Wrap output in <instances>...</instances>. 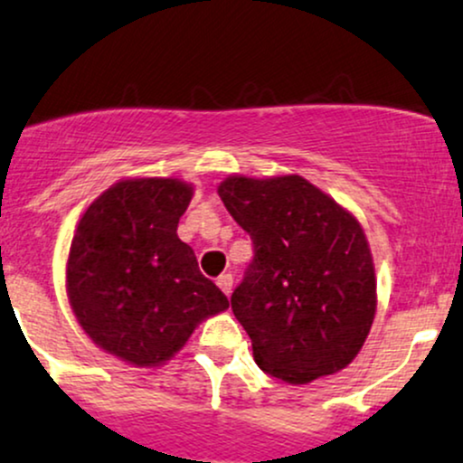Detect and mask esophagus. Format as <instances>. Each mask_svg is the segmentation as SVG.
<instances>
[{
    "instance_id": "obj_1",
    "label": "esophagus",
    "mask_w": 463,
    "mask_h": 463,
    "mask_svg": "<svg viewBox=\"0 0 463 463\" xmlns=\"http://www.w3.org/2000/svg\"><path fill=\"white\" fill-rule=\"evenodd\" d=\"M217 287H220V289L224 291L226 296H231V291H232V274H222L220 279H217Z\"/></svg>"
}]
</instances>
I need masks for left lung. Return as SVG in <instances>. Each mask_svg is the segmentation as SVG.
I'll use <instances>...</instances> for the list:
<instances>
[{"instance_id": "8db88e82", "label": "left lung", "mask_w": 463, "mask_h": 463, "mask_svg": "<svg viewBox=\"0 0 463 463\" xmlns=\"http://www.w3.org/2000/svg\"><path fill=\"white\" fill-rule=\"evenodd\" d=\"M217 194L254 243L231 305L259 368L291 385L346 368L376 313L374 261L357 217L298 174H235Z\"/></svg>"}]
</instances>
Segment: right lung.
<instances>
[{
    "mask_svg": "<svg viewBox=\"0 0 463 463\" xmlns=\"http://www.w3.org/2000/svg\"><path fill=\"white\" fill-rule=\"evenodd\" d=\"M191 198L194 184L180 178H124L89 204L69 246L73 316L95 346L137 368L163 365L228 309L178 239Z\"/></svg>",
    "mask_w": 463,
    "mask_h": 463,
    "instance_id": "right-lung-1",
    "label": "right lung"
}]
</instances>
